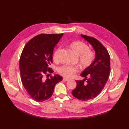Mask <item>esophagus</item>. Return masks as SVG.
I'll use <instances>...</instances> for the list:
<instances>
[{"mask_svg":"<svg viewBox=\"0 0 129 129\" xmlns=\"http://www.w3.org/2000/svg\"><path fill=\"white\" fill-rule=\"evenodd\" d=\"M63 80L64 81H68L69 80V79H67V78H63Z\"/></svg>","mask_w":129,"mask_h":129,"instance_id":"obj_1","label":"esophagus"}]
</instances>
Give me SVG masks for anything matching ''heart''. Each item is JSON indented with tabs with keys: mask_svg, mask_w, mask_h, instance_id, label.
Returning a JSON list of instances; mask_svg holds the SVG:
<instances>
[{
	"mask_svg": "<svg viewBox=\"0 0 129 129\" xmlns=\"http://www.w3.org/2000/svg\"><path fill=\"white\" fill-rule=\"evenodd\" d=\"M70 47L76 55L79 56L80 65L83 68H87L91 65L95 58L94 53L89 49L88 45L80 41H76L70 44ZM60 48L57 49L53 54L54 61H57ZM60 75L66 78H71L78 72L77 68L69 65H62L57 69Z\"/></svg>",
	"mask_w": 129,
	"mask_h": 129,
	"instance_id": "heart-1",
	"label": "heart"
}]
</instances>
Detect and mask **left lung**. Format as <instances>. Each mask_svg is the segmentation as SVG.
<instances>
[{
    "mask_svg": "<svg viewBox=\"0 0 129 129\" xmlns=\"http://www.w3.org/2000/svg\"><path fill=\"white\" fill-rule=\"evenodd\" d=\"M91 44L95 51V58L81 76L83 80H76V87L72 91L75 98L82 101L91 99L99 95L110 75V57L107 49L95 38L81 34Z\"/></svg>",
    "mask_w": 129,
    "mask_h": 129,
    "instance_id": "8db88e82",
    "label": "left lung"
}]
</instances>
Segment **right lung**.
Instances as JSON below:
<instances>
[{
    "instance_id": "right-lung-1",
    "label": "right lung",
    "mask_w": 129,
    "mask_h": 129,
    "mask_svg": "<svg viewBox=\"0 0 129 129\" xmlns=\"http://www.w3.org/2000/svg\"><path fill=\"white\" fill-rule=\"evenodd\" d=\"M63 34H41L26 44L19 60L21 80L28 94L37 102L49 99L53 94L55 85L62 80L59 75L48 76L54 71L50 68L53 62L54 47ZM47 76L46 79L44 76Z\"/></svg>"
}]
</instances>
